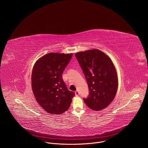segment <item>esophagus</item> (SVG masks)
<instances>
[{
    "mask_svg": "<svg viewBox=\"0 0 148 148\" xmlns=\"http://www.w3.org/2000/svg\"><path fill=\"white\" fill-rule=\"evenodd\" d=\"M75 95H76V96H78V95H79V91H76L75 92Z\"/></svg>",
    "mask_w": 148,
    "mask_h": 148,
    "instance_id": "1",
    "label": "esophagus"
}]
</instances>
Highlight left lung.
I'll return each mask as SVG.
<instances>
[{"label":"left lung","mask_w":148,"mask_h":148,"mask_svg":"<svg viewBox=\"0 0 148 148\" xmlns=\"http://www.w3.org/2000/svg\"><path fill=\"white\" fill-rule=\"evenodd\" d=\"M75 56L89 88V95L83 99L84 102L94 111L107 107L114 99L118 86L112 61L108 56L97 49L81 51Z\"/></svg>","instance_id":"obj_1"}]
</instances>
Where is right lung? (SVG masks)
<instances>
[{
	"label": "right lung",
	"instance_id": "obj_1",
	"mask_svg": "<svg viewBox=\"0 0 148 148\" xmlns=\"http://www.w3.org/2000/svg\"><path fill=\"white\" fill-rule=\"evenodd\" d=\"M73 54L50 53L39 58L32 74V90L37 102L46 111L60 115L70 107L75 93L68 90L62 74Z\"/></svg>",
	"mask_w": 148,
	"mask_h": 148
}]
</instances>
